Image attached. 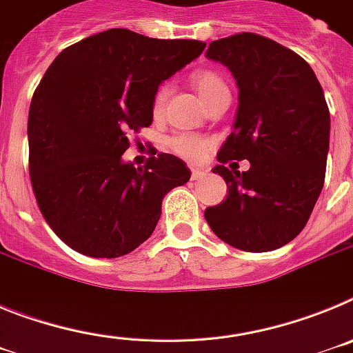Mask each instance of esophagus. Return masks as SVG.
I'll list each match as a JSON object with an SVG mask.
<instances>
[{
	"instance_id": "34e87169",
	"label": "esophagus",
	"mask_w": 353,
	"mask_h": 353,
	"mask_svg": "<svg viewBox=\"0 0 353 353\" xmlns=\"http://www.w3.org/2000/svg\"><path fill=\"white\" fill-rule=\"evenodd\" d=\"M207 179V173L201 170H192L191 173V180H194V182H199V180H205Z\"/></svg>"
}]
</instances>
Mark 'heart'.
Instances as JSON below:
<instances>
[{
	"label": "heart",
	"instance_id": "heart-1",
	"mask_svg": "<svg viewBox=\"0 0 353 353\" xmlns=\"http://www.w3.org/2000/svg\"><path fill=\"white\" fill-rule=\"evenodd\" d=\"M191 83L203 102L210 101L212 97L217 95V93L223 92V90H228L223 77L212 70L194 72L191 76ZM168 93H170V86H168V84H162L161 88L155 92L154 101H152V111H154L155 114L161 113L162 108H164ZM168 148H170L173 154L179 155V157L185 159V161L201 162L207 157L208 150L212 148V141L203 138V136H194V134H176V136L168 139Z\"/></svg>",
	"mask_w": 353,
	"mask_h": 353
}]
</instances>
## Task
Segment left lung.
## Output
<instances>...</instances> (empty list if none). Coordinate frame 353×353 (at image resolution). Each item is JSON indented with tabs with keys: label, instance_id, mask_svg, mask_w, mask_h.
<instances>
[{
	"label": "left lung",
	"instance_id": "1",
	"mask_svg": "<svg viewBox=\"0 0 353 353\" xmlns=\"http://www.w3.org/2000/svg\"><path fill=\"white\" fill-rule=\"evenodd\" d=\"M208 60L239 86L233 132L214 173L228 185L205 219L223 242L249 252L283 248L304 230L325 180L330 114L313 68L297 52L256 33L214 40ZM248 158V172L223 164Z\"/></svg>",
	"mask_w": 353,
	"mask_h": 353
}]
</instances>
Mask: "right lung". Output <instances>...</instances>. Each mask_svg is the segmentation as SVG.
Returning <instances> with one entry per match:
<instances>
[{
    "instance_id": "add662e5",
    "label": "right lung",
    "mask_w": 353,
    "mask_h": 353,
    "mask_svg": "<svg viewBox=\"0 0 353 353\" xmlns=\"http://www.w3.org/2000/svg\"><path fill=\"white\" fill-rule=\"evenodd\" d=\"M205 46L113 28L63 49L46 70L28 117L30 179L68 248L92 258L134 251L154 233L162 198L189 182L191 170L171 154L138 170L121 155L129 134L152 125L159 84Z\"/></svg>"
}]
</instances>
